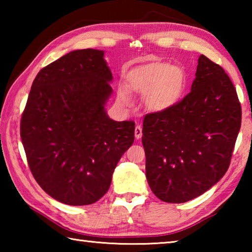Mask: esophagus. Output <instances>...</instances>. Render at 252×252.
Segmentation results:
<instances>
[{"mask_svg":"<svg viewBox=\"0 0 252 252\" xmlns=\"http://www.w3.org/2000/svg\"><path fill=\"white\" fill-rule=\"evenodd\" d=\"M134 135H135V139H140L142 136V127L140 126H135Z\"/></svg>","mask_w":252,"mask_h":252,"instance_id":"1","label":"esophagus"}]
</instances>
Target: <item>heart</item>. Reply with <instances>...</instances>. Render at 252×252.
I'll use <instances>...</instances> for the list:
<instances>
[{
    "label": "heart",
    "mask_w": 252,
    "mask_h": 252,
    "mask_svg": "<svg viewBox=\"0 0 252 252\" xmlns=\"http://www.w3.org/2000/svg\"><path fill=\"white\" fill-rule=\"evenodd\" d=\"M132 90L146 95V104L152 111L171 108L180 99L186 85V74L182 69L167 63H152L136 67L127 74ZM119 101L131 104L130 92L121 85L118 90Z\"/></svg>",
    "instance_id": "heart-1"
}]
</instances>
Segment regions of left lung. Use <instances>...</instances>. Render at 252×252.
I'll use <instances>...</instances> for the list:
<instances>
[{
  "instance_id": "left-lung-1",
  "label": "left lung",
  "mask_w": 252,
  "mask_h": 252,
  "mask_svg": "<svg viewBox=\"0 0 252 252\" xmlns=\"http://www.w3.org/2000/svg\"><path fill=\"white\" fill-rule=\"evenodd\" d=\"M241 126L236 88L219 64L198 60L191 91L146 114L142 144L152 192L169 203L199 197L224 176Z\"/></svg>"
}]
</instances>
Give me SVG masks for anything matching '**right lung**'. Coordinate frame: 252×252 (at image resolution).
<instances>
[{
  "mask_svg": "<svg viewBox=\"0 0 252 252\" xmlns=\"http://www.w3.org/2000/svg\"><path fill=\"white\" fill-rule=\"evenodd\" d=\"M103 51L63 55L34 79L20 133L34 179L46 193L70 206L96 202L134 141V122L111 120L104 104L112 73Z\"/></svg>",
  "mask_w": 252,
  "mask_h": 252,
  "instance_id": "1",
  "label": "right lung"
}]
</instances>
